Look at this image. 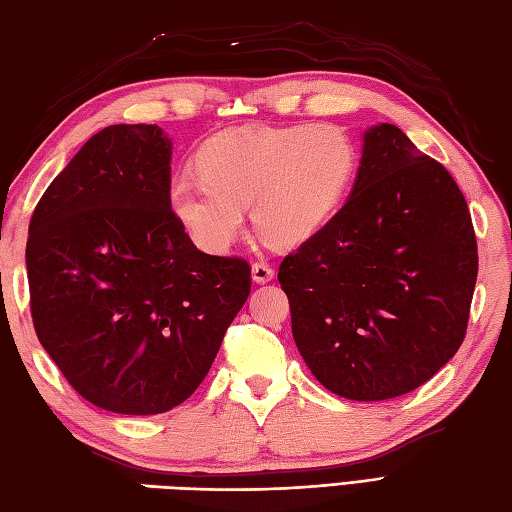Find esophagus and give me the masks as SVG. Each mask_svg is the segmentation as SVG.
Returning a JSON list of instances; mask_svg holds the SVG:
<instances>
[{
    "label": "esophagus",
    "instance_id": "obj_1",
    "mask_svg": "<svg viewBox=\"0 0 512 512\" xmlns=\"http://www.w3.org/2000/svg\"><path fill=\"white\" fill-rule=\"evenodd\" d=\"M250 273H253V281H257V284H268V281L275 277V270L268 262H255L253 268H250Z\"/></svg>",
    "mask_w": 512,
    "mask_h": 512
}]
</instances>
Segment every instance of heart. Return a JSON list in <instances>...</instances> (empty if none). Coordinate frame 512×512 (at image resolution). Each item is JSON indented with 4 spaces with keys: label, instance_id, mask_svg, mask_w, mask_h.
<instances>
[{
    "label": "heart",
    "instance_id": "b5f03b06",
    "mask_svg": "<svg viewBox=\"0 0 512 512\" xmlns=\"http://www.w3.org/2000/svg\"><path fill=\"white\" fill-rule=\"evenodd\" d=\"M198 178L169 187V209L191 242L224 253L253 204L257 231L279 246L319 235L339 211L356 171V147L334 125L244 127L206 138Z\"/></svg>",
    "mask_w": 512,
    "mask_h": 512
}]
</instances>
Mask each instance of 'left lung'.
Returning a JSON list of instances; mask_svg holds the SVG:
<instances>
[{
    "instance_id": "obj_1",
    "label": "left lung",
    "mask_w": 512,
    "mask_h": 512,
    "mask_svg": "<svg viewBox=\"0 0 512 512\" xmlns=\"http://www.w3.org/2000/svg\"><path fill=\"white\" fill-rule=\"evenodd\" d=\"M292 336L332 394H409L458 352L477 279L469 206L396 125L363 134L350 198L279 266Z\"/></svg>"
}]
</instances>
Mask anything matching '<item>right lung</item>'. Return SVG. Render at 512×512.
<instances>
[{
    "instance_id": "1",
    "label": "right lung",
    "mask_w": 512,
    "mask_h": 512,
    "mask_svg": "<svg viewBox=\"0 0 512 512\" xmlns=\"http://www.w3.org/2000/svg\"><path fill=\"white\" fill-rule=\"evenodd\" d=\"M171 149L158 125L101 129L28 228L39 343L85 400L125 416L187 400L250 295L246 259L202 253L173 217Z\"/></svg>"
}]
</instances>
